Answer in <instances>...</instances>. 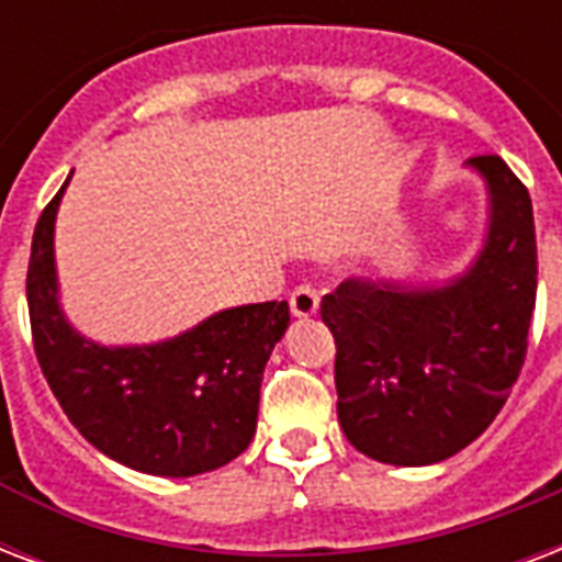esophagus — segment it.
Masks as SVG:
<instances>
[{
	"instance_id": "esophagus-1",
	"label": "esophagus",
	"mask_w": 562,
	"mask_h": 562,
	"mask_svg": "<svg viewBox=\"0 0 562 562\" xmlns=\"http://www.w3.org/2000/svg\"><path fill=\"white\" fill-rule=\"evenodd\" d=\"M291 315H297V318H312L321 306V294L315 285H297V289L291 291L289 297Z\"/></svg>"
}]
</instances>
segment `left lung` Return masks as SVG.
<instances>
[{
  "instance_id": "obj_1",
  "label": "left lung",
  "mask_w": 562,
  "mask_h": 562,
  "mask_svg": "<svg viewBox=\"0 0 562 562\" xmlns=\"http://www.w3.org/2000/svg\"><path fill=\"white\" fill-rule=\"evenodd\" d=\"M469 165L490 188V229L469 271L439 289L345 280L321 300L336 338L338 424L376 462L448 460L507 404L537 306L528 188L501 156Z\"/></svg>"
}]
</instances>
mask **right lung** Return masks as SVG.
I'll list each match as a JSON object with an SVG mask.
<instances>
[{"instance_id": "1", "label": "right lung", "mask_w": 562, "mask_h": 562, "mask_svg": "<svg viewBox=\"0 0 562 562\" xmlns=\"http://www.w3.org/2000/svg\"><path fill=\"white\" fill-rule=\"evenodd\" d=\"M67 182L34 226L25 273L34 353L46 383L72 427L128 469L161 477L221 469L256 434L265 366L289 327V303L224 310L144 348L88 341L58 306L53 233Z\"/></svg>"}]
</instances>
